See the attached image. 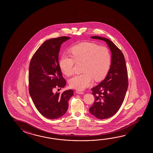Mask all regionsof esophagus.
Returning a JSON list of instances; mask_svg holds the SVG:
<instances>
[{
	"label": "esophagus",
	"instance_id": "obj_1",
	"mask_svg": "<svg viewBox=\"0 0 153 153\" xmlns=\"http://www.w3.org/2000/svg\"><path fill=\"white\" fill-rule=\"evenodd\" d=\"M76 93H77V94H84V93L83 92V91H76Z\"/></svg>",
	"mask_w": 153,
	"mask_h": 153
}]
</instances>
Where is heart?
Returning a JSON list of instances; mask_svg holds the SVG:
<instances>
[{"label": "heart", "instance_id": "1", "mask_svg": "<svg viewBox=\"0 0 153 153\" xmlns=\"http://www.w3.org/2000/svg\"><path fill=\"white\" fill-rule=\"evenodd\" d=\"M71 55H63L59 62L61 70L65 75H72L75 62H83V73L77 75L69 80L71 88L83 90L90 86L93 79H102L108 73L110 64L109 51L105 46L95 43L84 42L71 48Z\"/></svg>", "mask_w": 153, "mask_h": 153}]
</instances>
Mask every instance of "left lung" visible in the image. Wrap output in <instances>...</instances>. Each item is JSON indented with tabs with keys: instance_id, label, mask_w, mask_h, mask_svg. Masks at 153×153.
Here are the masks:
<instances>
[{
	"instance_id": "8db88e82",
	"label": "left lung",
	"mask_w": 153,
	"mask_h": 153,
	"mask_svg": "<svg viewBox=\"0 0 153 153\" xmlns=\"http://www.w3.org/2000/svg\"><path fill=\"white\" fill-rule=\"evenodd\" d=\"M91 38L105 42L111 52L107 75L99 84L92 88L95 101L89 109L95 117L103 120L115 115L123 103L128 85V70L123 53L113 42L99 36Z\"/></svg>"
}]
</instances>
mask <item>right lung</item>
Wrapping results in <instances>:
<instances>
[{
	"mask_svg": "<svg viewBox=\"0 0 153 153\" xmlns=\"http://www.w3.org/2000/svg\"><path fill=\"white\" fill-rule=\"evenodd\" d=\"M69 38L62 36L45 41L30 61V96L38 111L51 120L60 118L67 112L69 100L74 95L71 90L54 93V88H64L66 84L59 63V53L61 44Z\"/></svg>",
	"mask_w": 153,
	"mask_h": 153,
	"instance_id": "1",
	"label": "right lung"
}]
</instances>
